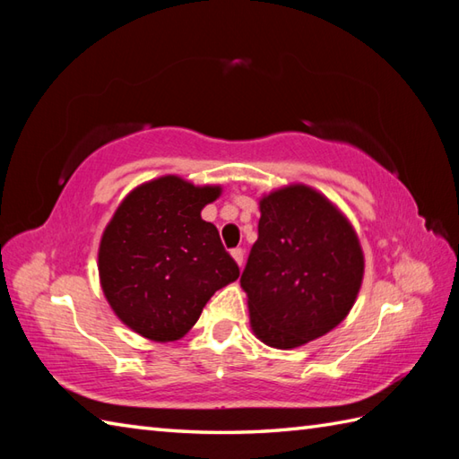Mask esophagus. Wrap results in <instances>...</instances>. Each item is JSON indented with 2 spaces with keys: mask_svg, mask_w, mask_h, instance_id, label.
Returning a JSON list of instances; mask_svg holds the SVG:
<instances>
[{
  "mask_svg": "<svg viewBox=\"0 0 459 459\" xmlns=\"http://www.w3.org/2000/svg\"><path fill=\"white\" fill-rule=\"evenodd\" d=\"M230 255H232V258L237 260V264L242 266V262H245V250H242V248H232Z\"/></svg>",
  "mask_w": 459,
  "mask_h": 459,
  "instance_id": "obj_1",
  "label": "esophagus"
}]
</instances>
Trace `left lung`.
I'll return each instance as SVG.
<instances>
[{"instance_id":"8db88e82","label":"left lung","mask_w":459,"mask_h":459,"mask_svg":"<svg viewBox=\"0 0 459 459\" xmlns=\"http://www.w3.org/2000/svg\"><path fill=\"white\" fill-rule=\"evenodd\" d=\"M363 266L355 230L325 197L304 185L270 193L240 276L252 329L278 349L325 335L353 307Z\"/></svg>"}]
</instances>
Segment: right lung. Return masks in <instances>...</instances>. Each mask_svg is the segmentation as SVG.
<instances>
[{
  "label": "right lung",
  "instance_id": "obj_1",
  "mask_svg": "<svg viewBox=\"0 0 459 459\" xmlns=\"http://www.w3.org/2000/svg\"><path fill=\"white\" fill-rule=\"evenodd\" d=\"M221 187L179 178L134 189L104 230L99 270L106 299L126 325L153 341L183 337L214 291L240 276L201 209Z\"/></svg>",
  "mask_w": 459,
  "mask_h": 459
}]
</instances>
